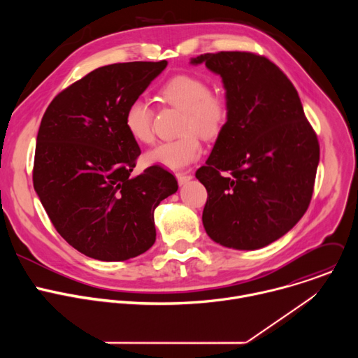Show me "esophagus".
<instances>
[{
  "instance_id": "34e87169",
  "label": "esophagus",
  "mask_w": 358,
  "mask_h": 358,
  "mask_svg": "<svg viewBox=\"0 0 358 358\" xmlns=\"http://www.w3.org/2000/svg\"><path fill=\"white\" fill-rule=\"evenodd\" d=\"M177 180H178V184H180V185H184V184H187L189 180H192V176H191V174H187V173H178V174H177Z\"/></svg>"
}]
</instances>
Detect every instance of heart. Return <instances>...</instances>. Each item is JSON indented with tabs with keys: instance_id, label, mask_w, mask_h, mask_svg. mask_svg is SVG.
I'll return each instance as SVG.
<instances>
[{
	"instance_id": "heart-1",
	"label": "heart",
	"mask_w": 358,
	"mask_h": 358,
	"mask_svg": "<svg viewBox=\"0 0 358 358\" xmlns=\"http://www.w3.org/2000/svg\"><path fill=\"white\" fill-rule=\"evenodd\" d=\"M164 101L178 110H182L180 136L176 140L162 141L147 151L145 160L170 170H180L195 162L202 144L199 136L206 138L217 137L227 124L229 106L224 94L210 92L208 83L194 75H177L162 89ZM124 126L129 134L140 143H151L152 113L147 101L137 99L127 106Z\"/></svg>"
}]
</instances>
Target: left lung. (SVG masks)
<instances>
[{"label": "left lung", "instance_id": "8db88e82", "mask_svg": "<svg viewBox=\"0 0 358 358\" xmlns=\"http://www.w3.org/2000/svg\"><path fill=\"white\" fill-rule=\"evenodd\" d=\"M220 75L229 113L195 177L208 199L202 224L227 248L253 250L289 232L308 210L320 148L297 90L265 57L218 52L191 58Z\"/></svg>", "mask_w": 358, "mask_h": 358}]
</instances>
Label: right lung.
<instances>
[{
	"instance_id": "1",
	"label": "right lung",
	"mask_w": 358,
	"mask_h": 358,
	"mask_svg": "<svg viewBox=\"0 0 358 358\" xmlns=\"http://www.w3.org/2000/svg\"><path fill=\"white\" fill-rule=\"evenodd\" d=\"M166 66L97 68L61 92L42 117L34 188L59 235L89 258L127 261L148 250L155 210L178 189L160 166L131 174L141 151L124 126L127 106Z\"/></svg>"
}]
</instances>
